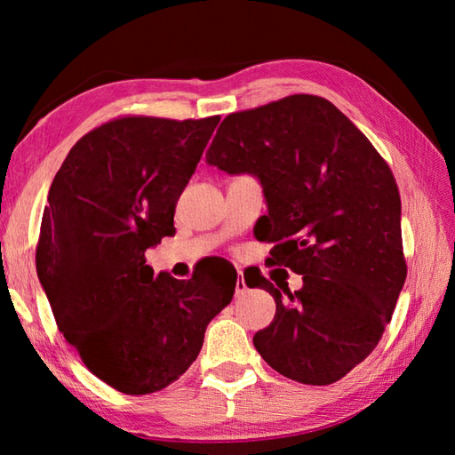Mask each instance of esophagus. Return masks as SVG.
<instances>
[{"label": "esophagus", "mask_w": 455, "mask_h": 455, "mask_svg": "<svg viewBox=\"0 0 455 455\" xmlns=\"http://www.w3.org/2000/svg\"><path fill=\"white\" fill-rule=\"evenodd\" d=\"M246 289H248V285H246V282H244L243 272H238V279H236V295L246 293Z\"/></svg>", "instance_id": "34e87169"}]
</instances>
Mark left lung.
Instances as JSON below:
<instances>
[{
  "mask_svg": "<svg viewBox=\"0 0 455 455\" xmlns=\"http://www.w3.org/2000/svg\"><path fill=\"white\" fill-rule=\"evenodd\" d=\"M207 162L258 176L267 199L258 238L274 243L269 264L303 275L283 299L259 272L244 274L275 301L256 350L293 381L342 379L379 344L407 279L389 164L342 111L307 93L230 113Z\"/></svg>",
  "mask_w": 455,
  "mask_h": 455,
  "instance_id": "8db88e82",
  "label": "left lung"
}]
</instances>
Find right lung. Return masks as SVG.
Returning a JSON list of instances; mask_svg holds the SVG:
<instances>
[{"label":"right lung","mask_w":455,"mask_h":455,"mask_svg":"<svg viewBox=\"0 0 455 455\" xmlns=\"http://www.w3.org/2000/svg\"><path fill=\"white\" fill-rule=\"evenodd\" d=\"M220 117L124 115L74 144L43 212L36 274L58 331L124 395L168 387L196 362L236 275L154 277L144 252L176 233V203Z\"/></svg>","instance_id":"right-lung-1"}]
</instances>
